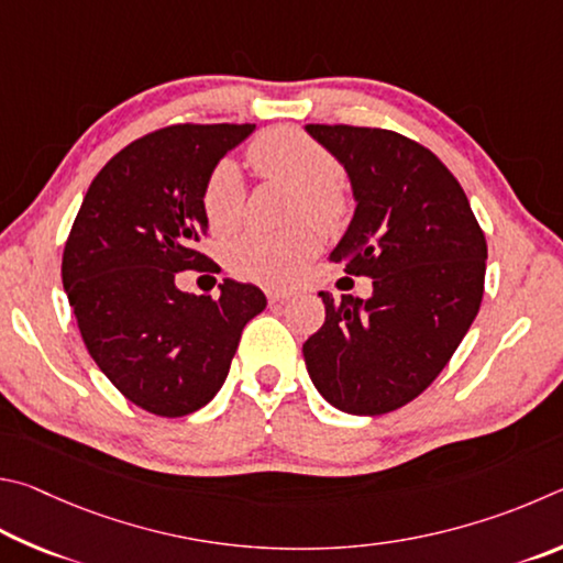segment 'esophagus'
<instances>
[{"label": "esophagus", "instance_id": "esophagus-1", "mask_svg": "<svg viewBox=\"0 0 563 563\" xmlns=\"http://www.w3.org/2000/svg\"><path fill=\"white\" fill-rule=\"evenodd\" d=\"M291 291H282V289H266V299H269V303H279L284 299H289Z\"/></svg>", "mask_w": 563, "mask_h": 563}]
</instances>
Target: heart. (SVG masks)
Wrapping results in <instances>:
<instances>
[{
  "mask_svg": "<svg viewBox=\"0 0 563 563\" xmlns=\"http://www.w3.org/2000/svg\"><path fill=\"white\" fill-rule=\"evenodd\" d=\"M250 163L266 180H279L299 190L297 214L309 217L321 230H339L349 214L339 180L341 167L327 147L299 128H269L250 145ZM202 212L214 232H230L244 214V180L234 161H220L202 187ZM317 234L309 227L291 230H246L224 244L230 272L260 284H287L317 252Z\"/></svg>",
  "mask_w": 563,
  "mask_h": 563,
  "instance_id": "b5f03b06",
  "label": "heart"
}]
</instances>
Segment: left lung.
I'll use <instances>...</instances> for the list:
<instances>
[{
    "label": "left lung",
    "instance_id": "8db88e82",
    "mask_svg": "<svg viewBox=\"0 0 563 563\" xmlns=\"http://www.w3.org/2000/svg\"><path fill=\"white\" fill-rule=\"evenodd\" d=\"M343 165L356 210L331 262L371 276L368 299L319 291L327 321L303 343L311 383L333 408L383 416L448 366L485 291L487 242L465 190L428 147L356 125H307Z\"/></svg>",
    "mask_w": 563,
    "mask_h": 563
}]
</instances>
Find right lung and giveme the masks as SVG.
<instances>
[{
    "label": "right lung",
    "mask_w": 563,
    "mask_h": 563,
    "mask_svg": "<svg viewBox=\"0 0 563 563\" xmlns=\"http://www.w3.org/2000/svg\"><path fill=\"white\" fill-rule=\"evenodd\" d=\"M252 131L183 123L137 137L93 177L66 240L62 279L86 349L153 416L207 406L246 321L266 307L260 287L234 279L217 299L175 287L177 272L207 262L195 250L207 232V175Z\"/></svg>",
    "instance_id": "obj_1"
}]
</instances>
